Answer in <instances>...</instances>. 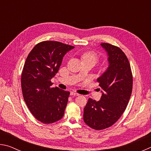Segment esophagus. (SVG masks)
I'll list each match as a JSON object with an SVG mask.
<instances>
[{
  "mask_svg": "<svg viewBox=\"0 0 151 151\" xmlns=\"http://www.w3.org/2000/svg\"><path fill=\"white\" fill-rule=\"evenodd\" d=\"M70 95H72V96H78L79 94L75 93V92H70Z\"/></svg>",
  "mask_w": 151,
  "mask_h": 151,
  "instance_id": "obj_1",
  "label": "esophagus"
}]
</instances>
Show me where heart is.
Returning a JSON list of instances; mask_svg holds the SVG:
<instances>
[{"label":"heart","instance_id":"obj_1","mask_svg":"<svg viewBox=\"0 0 151 151\" xmlns=\"http://www.w3.org/2000/svg\"><path fill=\"white\" fill-rule=\"evenodd\" d=\"M82 58H83V60H91L93 61L94 63H95L97 60V56L95 54H94V53L90 52L85 53Z\"/></svg>","mask_w":151,"mask_h":151}]
</instances>
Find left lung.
Segmentation results:
<instances>
[{
	"label": "left lung",
	"mask_w": 151,
	"mask_h": 151,
	"mask_svg": "<svg viewBox=\"0 0 151 151\" xmlns=\"http://www.w3.org/2000/svg\"><path fill=\"white\" fill-rule=\"evenodd\" d=\"M101 46L107 53L109 66L97 78L101 88V100L88 99L83 119L95 130L109 128L118 121L129 103L132 89V75L129 60L121 48L109 43Z\"/></svg>",
	"instance_id": "left-lung-1"
}]
</instances>
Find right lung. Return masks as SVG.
I'll list each match as a JSON object with an SVG mask.
<instances>
[{
	"instance_id": "right-lung-1",
	"label": "right lung",
	"mask_w": 151,
	"mask_h": 151,
	"mask_svg": "<svg viewBox=\"0 0 151 151\" xmlns=\"http://www.w3.org/2000/svg\"><path fill=\"white\" fill-rule=\"evenodd\" d=\"M75 47L57 41H44L32 48L25 61L21 88L28 108L38 121L50 124L63 118L70 93L56 86L51 79L63 58Z\"/></svg>"
}]
</instances>
